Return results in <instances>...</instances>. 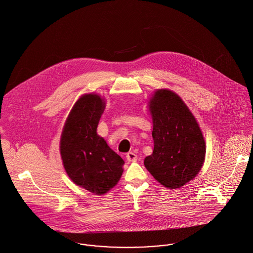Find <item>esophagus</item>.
I'll return each mask as SVG.
<instances>
[{
	"mask_svg": "<svg viewBox=\"0 0 253 253\" xmlns=\"http://www.w3.org/2000/svg\"><path fill=\"white\" fill-rule=\"evenodd\" d=\"M126 159L129 162H136V160H137V156L134 152H128L126 154Z\"/></svg>",
	"mask_w": 253,
	"mask_h": 253,
	"instance_id": "esophagus-1",
	"label": "esophagus"
}]
</instances>
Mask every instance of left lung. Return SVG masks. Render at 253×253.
Returning a JSON list of instances; mask_svg holds the SVG:
<instances>
[{"label": "left lung", "instance_id": "obj_1", "mask_svg": "<svg viewBox=\"0 0 253 253\" xmlns=\"http://www.w3.org/2000/svg\"><path fill=\"white\" fill-rule=\"evenodd\" d=\"M153 153L144 159L146 169L168 189L193 180L201 169L206 146L194 115L169 89H158L149 102Z\"/></svg>", "mask_w": 253, "mask_h": 253}]
</instances>
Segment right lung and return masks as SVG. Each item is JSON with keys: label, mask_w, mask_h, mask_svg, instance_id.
Returning <instances> with one entry per match:
<instances>
[{"label": "right lung", "mask_w": 253, "mask_h": 253, "mask_svg": "<svg viewBox=\"0 0 253 253\" xmlns=\"http://www.w3.org/2000/svg\"><path fill=\"white\" fill-rule=\"evenodd\" d=\"M105 101L89 93L79 98L67 117L59 150L64 169L80 187L94 195H105L119 181L124 161L112 150L97 126Z\"/></svg>", "instance_id": "right-lung-1"}]
</instances>
